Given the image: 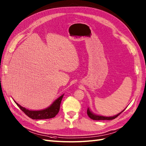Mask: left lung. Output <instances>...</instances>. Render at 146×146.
<instances>
[{"mask_svg":"<svg viewBox=\"0 0 146 146\" xmlns=\"http://www.w3.org/2000/svg\"><path fill=\"white\" fill-rule=\"evenodd\" d=\"M125 110V109L122 110L121 112H120L119 113H118L117 115H115L114 116H111V117H105V116H102V115H97V114H95L94 113V112H92V111L90 110V109L89 108H88L87 109V114L88 117L90 118L91 119H93V120H113L114 119H115L116 117H117L119 115L123 112V111Z\"/></svg>","mask_w":146,"mask_h":146,"instance_id":"left-lung-1","label":"left lung"}]
</instances>
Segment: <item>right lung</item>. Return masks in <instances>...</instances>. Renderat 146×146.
Segmentation results:
<instances>
[{
  "label": "right lung",
  "mask_w": 146,
  "mask_h": 146,
  "mask_svg": "<svg viewBox=\"0 0 146 146\" xmlns=\"http://www.w3.org/2000/svg\"><path fill=\"white\" fill-rule=\"evenodd\" d=\"M63 96L64 94L61 95L60 97L52 102V104L50 106L44 108V109L40 110H28L25 107H22L21 105L18 104L14 100V101L17 104V106L20 108V109L24 111V113L26 114L29 117L31 118L32 119H48L54 117L58 113L59 110H60L61 102Z\"/></svg>",
  "instance_id": "add662e5"
}]
</instances>
